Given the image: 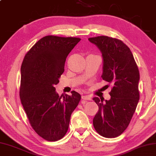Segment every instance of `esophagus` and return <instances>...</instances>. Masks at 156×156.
<instances>
[{
  "label": "esophagus",
  "instance_id": "esophagus-1",
  "mask_svg": "<svg viewBox=\"0 0 156 156\" xmlns=\"http://www.w3.org/2000/svg\"><path fill=\"white\" fill-rule=\"evenodd\" d=\"M82 99L84 100H91V98H90V96L89 95H83L82 96Z\"/></svg>",
  "mask_w": 156,
  "mask_h": 156
}]
</instances>
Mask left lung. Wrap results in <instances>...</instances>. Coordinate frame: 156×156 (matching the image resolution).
Listing matches in <instances>:
<instances>
[{"mask_svg": "<svg viewBox=\"0 0 156 156\" xmlns=\"http://www.w3.org/2000/svg\"><path fill=\"white\" fill-rule=\"evenodd\" d=\"M102 54L101 78L112 84L109 100L93 98L99 106L93 120L94 128L106 138L121 135L129 126L140 98L139 70L131 50L120 39L108 36L89 38Z\"/></svg>", "mask_w": 156, "mask_h": 156, "instance_id": "1", "label": "left lung"}]
</instances>
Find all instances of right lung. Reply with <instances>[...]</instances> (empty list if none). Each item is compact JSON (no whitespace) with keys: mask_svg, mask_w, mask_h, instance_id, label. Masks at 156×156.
Segmentation results:
<instances>
[{"mask_svg":"<svg viewBox=\"0 0 156 156\" xmlns=\"http://www.w3.org/2000/svg\"><path fill=\"white\" fill-rule=\"evenodd\" d=\"M79 37L47 35L28 51L21 66L20 98L29 123L41 138L56 141L66 134L71 115L81 96L75 90L63 98L55 86L64 72L67 55Z\"/></svg>","mask_w":156,"mask_h":156,"instance_id":"add662e5","label":"right lung"}]
</instances>
